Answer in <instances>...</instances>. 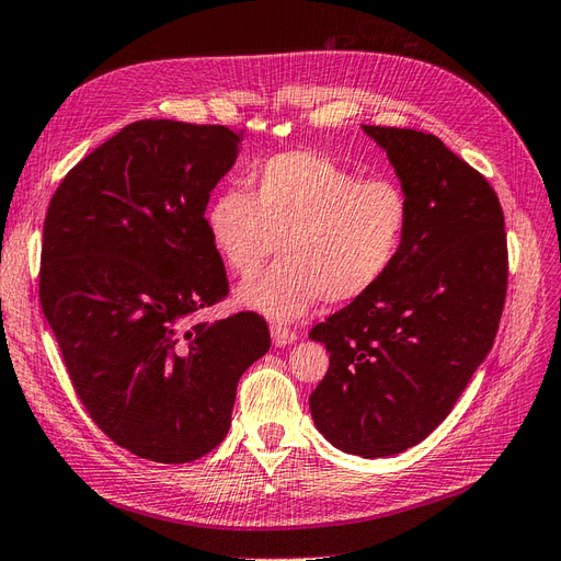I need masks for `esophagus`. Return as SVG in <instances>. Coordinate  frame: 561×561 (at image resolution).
Listing matches in <instances>:
<instances>
[{
  "label": "esophagus",
  "mask_w": 561,
  "mask_h": 561,
  "mask_svg": "<svg viewBox=\"0 0 561 561\" xmlns=\"http://www.w3.org/2000/svg\"><path fill=\"white\" fill-rule=\"evenodd\" d=\"M273 342H275V347H286V345H294V342L298 340V335L294 333V331H288V329H284V327H273Z\"/></svg>",
  "instance_id": "1"
}]
</instances>
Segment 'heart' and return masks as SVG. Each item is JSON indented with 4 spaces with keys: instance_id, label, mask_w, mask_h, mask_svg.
Here are the masks:
<instances>
[{
    "instance_id": "heart-1",
    "label": "heart",
    "mask_w": 561,
    "mask_h": 561,
    "mask_svg": "<svg viewBox=\"0 0 561 561\" xmlns=\"http://www.w3.org/2000/svg\"><path fill=\"white\" fill-rule=\"evenodd\" d=\"M251 191H221L205 209L211 249L242 284L234 302L275 321H294L317 302L368 294L399 256L408 197L389 179H358L333 158L286 151L249 176Z\"/></svg>"
}]
</instances>
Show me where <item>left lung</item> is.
I'll list each match as a JSON object with an SVG mask.
<instances>
[{
    "label": "left lung",
    "mask_w": 561,
    "mask_h": 561,
    "mask_svg": "<svg viewBox=\"0 0 561 561\" xmlns=\"http://www.w3.org/2000/svg\"><path fill=\"white\" fill-rule=\"evenodd\" d=\"M408 197L389 273L310 331L329 373L310 396L319 433L364 459L422 443L490 354L508 284L494 188L436 135L360 125Z\"/></svg>",
    "instance_id": "8db88e82"
}]
</instances>
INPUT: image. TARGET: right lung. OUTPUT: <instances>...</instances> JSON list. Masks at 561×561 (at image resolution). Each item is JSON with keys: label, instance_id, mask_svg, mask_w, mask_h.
<instances>
[{"label": "right lung", "instance_id": "right-lung-1", "mask_svg": "<svg viewBox=\"0 0 561 561\" xmlns=\"http://www.w3.org/2000/svg\"><path fill=\"white\" fill-rule=\"evenodd\" d=\"M238 147L224 125L137 121L50 197L46 321L90 417L141 459L186 463L211 451L242 373L270 350L254 312L191 321L228 296L205 209Z\"/></svg>", "mask_w": 561, "mask_h": 561}]
</instances>
